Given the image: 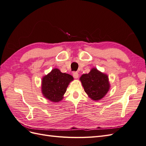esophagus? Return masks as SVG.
I'll use <instances>...</instances> for the list:
<instances>
[{
  "mask_svg": "<svg viewBox=\"0 0 146 146\" xmlns=\"http://www.w3.org/2000/svg\"><path fill=\"white\" fill-rule=\"evenodd\" d=\"M73 77L75 78H77L78 77V74L77 72H73Z\"/></svg>",
  "mask_w": 146,
  "mask_h": 146,
  "instance_id": "1",
  "label": "esophagus"
}]
</instances>
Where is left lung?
Here are the masks:
<instances>
[{
  "instance_id": "left-lung-1",
  "label": "left lung",
  "mask_w": 146,
  "mask_h": 146,
  "mask_svg": "<svg viewBox=\"0 0 146 146\" xmlns=\"http://www.w3.org/2000/svg\"><path fill=\"white\" fill-rule=\"evenodd\" d=\"M80 80L85 92L93 100L102 99L110 90L108 76L96 68H92L88 74H83Z\"/></svg>"
}]
</instances>
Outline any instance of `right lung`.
Here are the masks:
<instances>
[{
	"label": "right lung",
	"instance_id": "add662e5",
	"mask_svg": "<svg viewBox=\"0 0 146 146\" xmlns=\"http://www.w3.org/2000/svg\"><path fill=\"white\" fill-rule=\"evenodd\" d=\"M73 80L70 75L62 73L58 69H52L42 79V95L53 102H58L63 99L69 83Z\"/></svg>",
	"mask_w": 146,
	"mask_h": 146
}]
</instances>
